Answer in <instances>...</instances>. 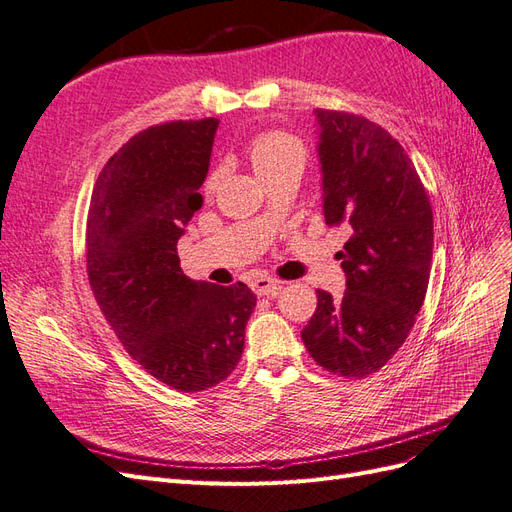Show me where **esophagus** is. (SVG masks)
<instances>
[{
	"label": "esophagus",
	"mask_w": 512,
	"mask_h": 512,
	"mask_svg": "<svg viewBox=\"0 0 512 512\" xmlns=\"http://www.w3.org/2000/svg\"><path fill=\"white\" fill-rule=\"evenodd\" d=\"M252 290L256 294H260V297H277L282 290V282L273 280V277H256V280L252 282Z\"/></svg>",
	"instance_id": "obj_1"
}]
</instances>
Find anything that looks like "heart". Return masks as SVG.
I'll return each instance as SVG.
<instances>
[{
    "label": "heart",
    "instance_id": "b5f03b06",
    "mask_svg": "<svg viewBox=\"0 0 512 512\" xmlns=\"http://www.w3.org/2000/svg\"><path fill=\"white\" fill-rule=\"evenodd\" d=\"M245 156L262 183H267L269 179L282 173H288V170H299L301 173L307 162V151L303 143L286 132H265L256 136L247 145ZM215 185H218V173H211L203 183V192L207 196L213 194Z\"/></svg>",
    "mask_w": 512,
    "mask_h": 512
}]
</instances>
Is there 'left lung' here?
<instances>
[{
	"mask_svg": "<svg viewBox=\"0 0 512 512\" xmlns=\"http://www.w3.org/2000/svg\"><path fill=\"white\" fill-rule=\"evenodd\" d=\"M322 211L346 224V292L318 307L301 331L312 359L337 376L374 374L404 346L425 301L433 254V213L412 160L378 123L316 108Z\"/></svg>",
	"mask_w": 512,
	"mask_h": 512,
	"instance_id": "left-lung-1",
	"label": "left lung"
}]
</instances>
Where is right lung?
<instances>
[{"label":"right lung","instance_id":"add662e5","mask_svg":"<svg viewBox=\"0 0 512 512\" xmlns=\"http://www.w3.org/2000/svg\"><path fill=\"white\" fill-rule=\"evenodd\" d=\"M220 119L168 121L108 160L87 215L91 292L147 374L181 393L207 391L237 367L256 294L181 271L177 241L194 211Z\"/></svg>","mask_w":512,"mask_h":512}]
</instances>
